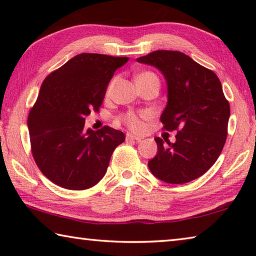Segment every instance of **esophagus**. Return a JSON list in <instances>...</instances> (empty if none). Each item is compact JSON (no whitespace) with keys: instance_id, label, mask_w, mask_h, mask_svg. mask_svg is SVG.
I'll use <instances>...</instances> for the list:
<instances>
[{"instance_id":"obj_1","label":"esophagus","mask_w":256,"mask_h":256,"mask_svg":"<svg viewBox=\"0 0 256 256\" xmlns=\"http://www.w3.org/2000/svg\"><path fill=\"white\" fill-rule=\"evenodd\" d=\"M126 140L128 141H141V138H138L136 136H133L132 133H126Z\"/></svg>"}]
</instances>
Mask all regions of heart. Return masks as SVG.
<instances>
[{"label":"heart","instance_id":"heart-1","mask_svg":"<svg viewBox=\"0 0 256 256\" xmlns=\"http://www.w3.org/2000/svg\"><path fill=\"white\" fill-rule=\"evenodd\" d=\"M146 76H154V74L150 72H144V73H141V74H138L136 78ZM110 89H112V84L110 86V88H108V92H110ZM142 116H146V114L136 115V114H134V112H128V114L124 116L123 120L130 128L134 130V131H141V130L144 128V124H142V120H141Z\"/></svg>","mask_w":256,"mask_h":256}]
</instances>
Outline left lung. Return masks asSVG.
<instances>
[{
  "mask_svg": "<svg viewBox=\"0 0 256 256\" xmlns=\"http://www.w3.org/2000/svg\"><path fill=\"white\" fill-rule=\"evenodd\" d=\"M157 68L167 84V105L160 120L176 141L156 138L151 172L170 184H184L210 170L226 142L230 107L222 82L209 68L177 50H154L136 58Z\"/></svg>",
  "mask_w": 256,
  "mask_h": 256,
  "instance_id": "8db88e82",
  "label": "left lung"
}]
</instances>
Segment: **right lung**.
<instances>
[{
    "instance_id": "obj_1",
    "label": "right lung",
    "mask_w": 256,
    "mask_h": 256,
    "mask_svg": "<svg viewBox=\"0 0 256 256\" xmlns=\"http://www.w3.org/2000/svg\"><path fill=\"white\" fill-rule=\"evenodd\" d=\"M128 58L82 53L47 76L28 115L32 152L38 168L68 190L92 188L106 174L122 131L84 130L86 116L98 112L114 72Z\"/></svg>"
}]
</instances>
